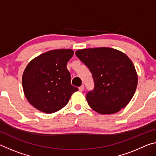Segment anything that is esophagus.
<instances>
[{
  "label": "esophagus",
  "instance_id": "obj_1",
  "mask_svg": "<svg viewBox=\"0 0 156 156\" xmlns=\"http://www.w3.org/2000/svg\"><path fill=\"white\" fill-rule=\"evenodd\" d=\"M84 87L83 85H82L81 87H79V91H84Z\"/></svg>",
  "mask_w": 156,
  "mask_h": 156
}]
</instances>
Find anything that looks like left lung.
<instances>
[{
	"mask_svg": "<svg viewBox=\"0 0 156 156\" xmlns=\"http://www.w3.org/2000/svg\"><path fill=\"white\" fill-rule=\"evenodd\" d=\"M76 55L92 73L94 90L86 96L92 109L100 114H113L131 101L138 85V75L131 59L109 47L79 49Z\"/></svg>",
	"mask_w": 156,
	"mask_h": 156,
	"instance_id": "8db88e82",
	"label": "left lung"
}]
</instances>
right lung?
Returning a JSON list of instances; mask_svg holds the SVG:
<instances>
[{
  "instance_id": "add662e5",
  "label": "right lung",
  "mask_w": 156,
  "mask_h": 156,
  "mask_svg": "<svg viewBox=\"0 0 156 156\" xmlns=\"http://www.w3.org/2000/svg\"><path fill=\"white\" fill-rule=\"evenodd\" d=\"M72 49H55L43 53L29 62L23 72V89L28 102L42 112H56L68 103L78 89L71 84L67 62Z\"/></svg>"
}]
</instances>
